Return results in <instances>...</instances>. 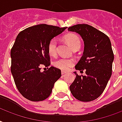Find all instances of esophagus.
Wrapping results in <instances>:
<instances>
[{
	"label": "esophagus",
	"instance_id": "esophagus-1",
	"mask_svg": "<svg viewBox=\"0 0 122 122\" xmlns=\"http://www.w3.org/2000/svg\"><path fill=\"white\" fill-rule=\"evenodd\" d=\"M67 72V71H62V72H61V73H62V74H66Z\"/></svg>",
	"mask_w": 122,
	"mask_h": 122
}]
</instances>
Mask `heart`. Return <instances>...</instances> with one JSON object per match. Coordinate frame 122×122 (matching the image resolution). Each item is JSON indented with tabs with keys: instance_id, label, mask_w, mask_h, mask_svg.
Instances as JSON below:
<instances>
[{
	"instance_id": "1",
	"label": "heart",
	"mask_w": 122,
	"mask_h": 122,
	"mask_svg": "<svg viewBox=\"0 0 122 122\" xmlns=\"http://www.w3.org/2000/svg\"><path fill=\"white\" fill-rule=\"evenodd\" d=\"M64 40L70 46V47L74 50L80 48L81 41L76 35L73 34H68L64 37ZM57 49V41L56 39H53L48 44V52L51 55H55L56 53ZM74 64V60L69 58H61L55 61L54 66L62 70H68Z\"/></svg>"
}]
</instances>
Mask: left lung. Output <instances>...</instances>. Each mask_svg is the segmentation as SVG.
Masks as SVG:
<instances>
[{
    "instance_id": "left-lung-1",
    "label": "left lung",
    "mask_w": 122,
    "mask_h": 122,
    "mask_svg": "<svg viewBox=\"0 0 122 122\" xmlns=\"http://www.w3.org/2000/svg\"><path fill=\"white\" fill-rule=\"evenodd\" d=\"M68 30L78 33L83 40V55L75 69L86 71V76L74 72L76 78L70 90L80 101H92L102 93L111 78L114 60L111 41L105 34L87 24L74 25Z\"/></svg>"
}]
</instances>
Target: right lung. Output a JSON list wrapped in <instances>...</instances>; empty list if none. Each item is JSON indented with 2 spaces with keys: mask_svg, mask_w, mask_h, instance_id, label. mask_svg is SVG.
<instances>
[{
  "mask_svg": "<svg viewBox=\"0 0 122 122\" xmlns=\"http://www.w3.org/2000/svg\"><path fill=\"white\" fill-rule=\"evenodd\" d=\"M66 27L40 24L19 33L11 50V71L20 93L31 101H42L50 95L61 71L51 67L41 71L42 66L50 65L48 46L55 37Z\"/></svg>",
  "mask_w": 122,
  "mask_h": 122,
  "instance_id": "obj_1",
  "label": "right lung"
}]
</instances>
